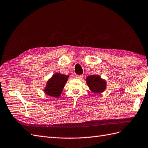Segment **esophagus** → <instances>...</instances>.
<instances>
[{
    "instance_id": "esophagus-1",
    "label": "esophagus",
    "mask_w": 148,
    "mask_h": 148,
    "mask_svg": "<svg viewBox=\"0 0 148 148\" xmlns=\"http://www.w3.org/2000/svg\"><path fill=\"white\" fill-rule=\"evenodd\" d=\"M83 75H75V78L78 79H82V78H83Z\"/></svg>"
}]
</instances>
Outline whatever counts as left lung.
Segmentation results:
<instances>
[{
    "label": "left lung",
    "mask_w": 148,
    "mask_h": 148,
    "mask_svg": "<svg viewBox=\"0 0 148 148\" xmlns=\"http://www.w3.org/2000/svg\"><path fill=\"white\" fill-rule=\"evenodd\" d=\"M88 88L94 93H101L106 89V81L98 75H91L86 78Z\"/></svg>",
    "instance_id": "8db88e82"
}]
</instances>
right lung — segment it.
<instances>
[{
    "label": "right lung",
    "instance_id": "1",
    "mask_svg": "<svg viewBox=\"0 0 148 148\" xmlns=\"http://www.w3.org/2000/svg\"><path fill=\"white\" fill-rule=\"evenodd\" d=\"M69 75L57 73L48 79L43 90L45 93L51 97L59 98L68 80Z\"/></svg>",
    "mask_w": 148,
    "mask_h": 148
}]
</instances>
